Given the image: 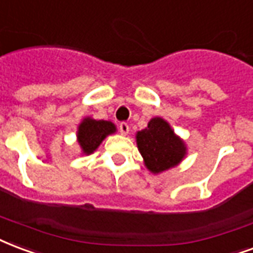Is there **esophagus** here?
Returning <instances> with one entry per match:
<instances>
[{
  "label": "esophagus",
  "instance_id": "obj_1",
  "mask_svg": "<svg viewBox=\"0 0 253 253\" xmlns=\"http://www.w3.org/2000/svg\"><path fill=\"white\" fill-rule=\"evenodd\" d=\"M119 131L122 132V134H128V131H130V126H128V123H126V122H121L119 123Z\"/></svg>",
  "mask_w": 253,
  "mask_h": 253
}]
</instances>
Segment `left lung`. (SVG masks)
Instances as JSON below:
<instances>
[{"label": "left lung", "instance_id": "1", "mask_svg": "<svg viewBox=\"0 0 253 253\" xmlns=\"http://www.w3.org/2000/svg\"><path fill=\"white\" fill-rule=\"evenodd\" d=\"M136 145L147 169L153 173H161L175 166L186 153L184 142L175 136L168 122L161 118L151 119L145 130L136 134Z\"/></svg>", "mask_w": 253, "mask_h": 253}]
</instances>
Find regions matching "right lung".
Wrapping results in <instances>:
<instances>
[{
	"label": "right lung",
	"instance_id": "1",
	"mask_svg": "<svg viewBox=\"0 0 253 253\" xmlns=\"http://www.w3.org/2000/svg\"><path fill=\"white\" fill-rule=\"evenodd\" d=\"M112 132H115V126L111 122L95 121L87 118L79 126V131H78L79 143L85 154H91L93 150L98 149L103 139Z\"/></svg>",
	"mask_w": 253,
	"mask_h": 253
}]
</instances>
